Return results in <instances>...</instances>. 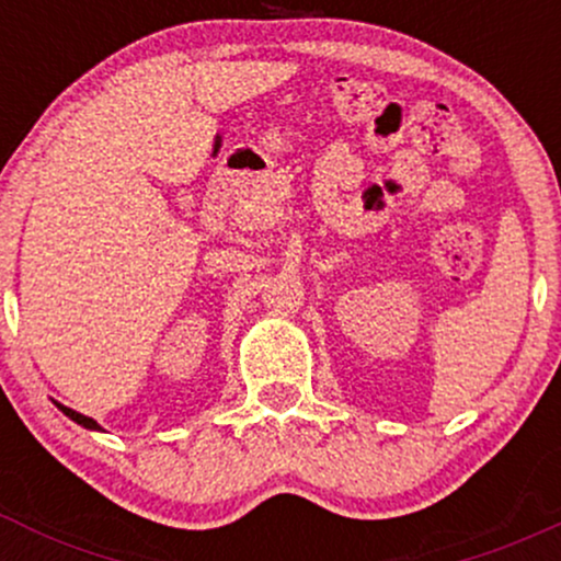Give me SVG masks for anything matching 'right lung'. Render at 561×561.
Listing matches in <instances>:
<instances>
[{"label": "right lung", "mask_w": 561, "mask_h": 561, "mask_svg": "<svg viewBox=\"0 0 561 561\" xmlns=\"http://www.w3.org/2000/svg\"><path fill=\"white\" fill-rule=\"evenodd\" d=\"M57 409H60L66 416H70V420H73L76 424H81V427H87V430H102L100 424H96V422L92 420V416H83V414H79V411L68 409V405H62V403H57Z\"/></svg>", "instance_id": "obj_1"}]
</instances>
